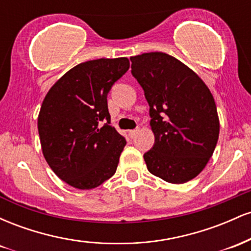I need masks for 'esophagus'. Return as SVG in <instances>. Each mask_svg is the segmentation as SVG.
Returning <instances> with one entry per match:
<instances>
[{
	"label": "esophagus",
	"mask_w": 251,
	"mask_h": 251,
	"mask_svg": "<svg viewBox=\"0 0 251 251\" xmlns=\"http://www.w3.org/2000/svg\"><path fill=\"white\" fill-rule=\"evenodd\" d=\"M138 131H139V129H131V131H129L128 132V134H129V137H131V138H134L135 137V134H137L138 133Z\"/></svg>",
	"instance_id": "34e87169"
}]
</instances>
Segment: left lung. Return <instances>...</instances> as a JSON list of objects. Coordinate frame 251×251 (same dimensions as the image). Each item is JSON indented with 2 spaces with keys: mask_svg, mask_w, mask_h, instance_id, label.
<instances>
[{
  "mask_svg": "<svg viewBox=\"0 0 251 251\" xmlns=\"http://www.w3.org/2000/svg\"><path fill=\"white\" fill-rule=\"evenodd\" d=\"M132 75L150 106L154 145L148 170L172 184L194 179L212 157L220 119L208 86L191 68L162 51L131 56Z\"/></svg>",
  "mask_w": 251,
  "mask_h": 251,
  "instance_id": "left-lung-1",
  "label": "left lung"
}]
</instances>
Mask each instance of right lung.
I'll list each match as a JSON object with an SVG mask.
<instances>
[{"label":"right lung","instance_id":"obj_1","mask_svg":"<svg viewBox=\"0 0 251 251\" xmlns=\"http://www.w3.org/2000/svg\"><path fill=\"white\" fill-rule=\"evenodd\" d=\"M128 68L127 57L79 63L43 99L37 117L43 157L73 188L94 189L116 174L126 140L109 125L107 93Z\"/></svg>","mask_w":251,"mask_h":251}]
</instances>
